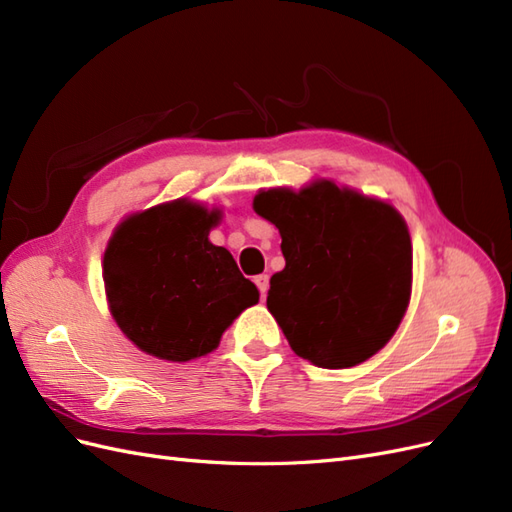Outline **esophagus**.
<instances>
[{
  "mask_svg": "<svg viewBox=\"0 0 512 512\" xmlns=\"http://www.w3.org/2000/svg\"><path fill=\"white\" fill-rule=\"evenodd\" d=\"M254 284H256L258 290H260V297L265 299V297H267V290H269V275H265V273L256 275V277H254Z\"/></svg>",
  "mask_w": 512,
  "mask_h": 512,
  "instance_id": "esophagus-1",
  "label": "esophagus"
}]
</instances>
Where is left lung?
<instances>
[{"label": "left lung", "mask_w": 512, "mask_h": 512, "mask_svg": "<svg viewBox=\"0 0 512 512\" xmlns=\"http://www.w3.org/2000/svg\"><path fill=\"white\" fill-rule=\"evenodd\" d=\"M254 211L282 235L286 267L271 277L267 307L294 354L327 369L374 356L410 301L412 243L404 218L331 181L301 192H260Z\"/></svg>", "instance_id": "obj_1"}]
</instances>
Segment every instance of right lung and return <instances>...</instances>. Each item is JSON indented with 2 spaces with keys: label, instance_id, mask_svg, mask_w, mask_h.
<instances>
[{
  "label": "right lung",
  "instance_id": "obj_1",
  "mask_svg": "<svg viewBox=\"0 0 512 512\" xmlns=\"http://www.w3.org/2000/svg\"><path fill=\"white\" fill-rule=\"evenodd\" d=\"M220 211L175 200L121 222L104 252V288L119 329L147 354L185 363L218 348L258 288L209 241Z\"/></svg>",
  "mask_w": 512,
  "mask_h": 512
}]
</instances>
